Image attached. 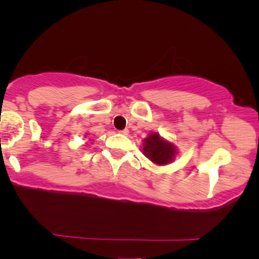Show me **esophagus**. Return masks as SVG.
Returning <instances> with one entry per match:
<instances>
[{
    "label": "esophagus",
    "mask_w": 259,
    "mask_h": 259,
    "mask_svg": "<svg viewBox=\"0 0 259 259\" xmlns=\"http://www.w3.org/2000/svg\"><path fill=\"white\" fill-rule=\"evenodd\" d=\"M120 133L121 134H123V136H128V133H130V131L127 130V128H125V130H122V131H120Z\"/></svg>",
    "instance_id": "1"
}]
</instances>
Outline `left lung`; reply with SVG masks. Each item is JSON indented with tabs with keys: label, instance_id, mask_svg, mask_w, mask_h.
Here are the masks:
<instances>
[{
	"label": "left lung",
	"instance_id": "8db88e82",
	"mask_svg": "<svg viewBox=\"0 0 259 259\" xmlns=\"http://www.w3.org/2000/svg\"><path fill=\"white\" fill-rule=\"evenodd\" d=\"M143 153L148 160L159 166H165L175 161L178 148L173 141L161 137L158 132H152L143 140Z\"/></svg>",
	"mask_w": 259,
	"mask_h": 259
}]
</instances>
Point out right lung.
<instances>
[{
  "instance_id": "add662e5",
  "label": "right lung",
  "mask_w": 259,
  "mask_h": 259,
  "mask_svg": "<svg viewBox=\"0 0 259 259\" xmlns=\"http://www.w3.org/2000/svg\"><path fill=\"white\" fill-rule=\"evenodd\" d=\"M88 136H90V134H88V133H86V134H84V138H87ZM91 144V143H90Z\"/></svg>"
}]
</instances>
